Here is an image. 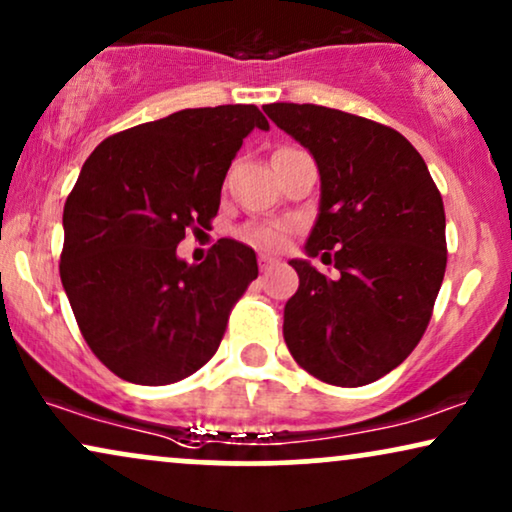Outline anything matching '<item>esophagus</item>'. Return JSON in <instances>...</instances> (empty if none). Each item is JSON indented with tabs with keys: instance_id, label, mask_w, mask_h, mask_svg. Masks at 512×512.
I'll list each match as a JSON object with an SVG mask.
<instances>
[{
	"instance_id": "1",
	"label": "esophagus",
	"mask_w": 512,
	"mask_h": 512,
	"mask_svg": "<svg viewBox=\"0 0 512 512\" xmlns=\"http://www.w3.org/2000/svg\"><path fill=\"white\" fill-rule=\"evenodd\" d=\"M274 264H276L274 257L264 255V252H262V255H260V269H262V271H269L271 267H274Z\"/></svg>"
}]
</instances>
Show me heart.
<instances>
[{
    "label": "heart",
    "instance_id": "heart-1",
    "mask_svg": "<svg viewBox=\"0 0 512 512\" xmlns=\"http://www.w3.org/2000/svg\"><path fill=\"white\" fill-rule=\"evenodd\" d=\"M288 226L281 222H264V224H252L243 229V238L257 248H269L276 250L286 243Z\"/></svg>",
    "mask_w": 512,
    "mask_h": 512
}]
</instances>
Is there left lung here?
<instances>
[{
	"mask_svg": "<svg viewBox=\"0 0 512 512\" xmlns=\"http://www.w3.org/2000/svg\"><path fill=\"white\" fill-rule=\"evenodd\" d=\"M264 113L314 155L319 217L304 252L340 276L290 260L300 288L283 309V338L304 371L361 387L413 352L446 269V219L420 153L397 129L314 103Z\"/></svg>",
	"mask_w": 512,
	"mask_h": 512,
	"instance_id": "obj_1",
	"label": "left lung"
}]
</instances>
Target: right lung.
<instances>
[{"label":"right lung","mask_w":512,"mask_h":512,"mask_svg":"<svg viewBox=\"0 0 512 512\" xmlns=\"http://www.w3.org/2000/svg\"><path fill=\"white\" fill-rule=\"evenodd\" d=\"M257 106L186 108L101 141L63 208L61 283L82 338L134 385H170L205 366L231 309L257 278V257L219 238L205 262L177 257L210 229L231 160Z\"/></svg>","instance_id":"right-lung-1"}]
</instances>
